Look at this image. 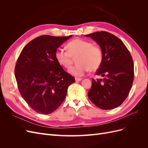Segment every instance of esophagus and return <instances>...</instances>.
I'll return each mask as SVG.
<instances>
[{"label": "esophagus", "mask_w": 148, "mask_h": 148, "mask_svg": "<svg viewBox=\"0 0 148 148\" xmlns=\"http://www.w3.org/2000/svg\"><path fill=\"white\" fill-rule=\"evenodd\" d=\"M75 80H76V82H80V81H82V78H76Z\"/></svg>", "instance_id": "34e87169"}]
</instances>
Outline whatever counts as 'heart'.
Listing matches in <instances>:
<instances>
[{
	"instance_id": "heart-1",
	"label": "heart",
	"mask_w": 148,
	"mask_h": 148,
	"mask_svg": "<svg viewBox=\"0 0 148 148\" xmlns=\"http://www.w3.org/2000/svg\"><path fill=\"white\" fill-rule=\"evenodd\" d=\"M68 51L58 49L55 53L57 62L65 69L72 64L73 58L77 57V65L69 70V73L75 77H82L89 70L94 71L101 65L103 52L100 47L93 45L91 41L79 38L75 39L66 44Z\"/></svg>"
}]
</instances>
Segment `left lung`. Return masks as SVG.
I'll return each instance as SVG.
<instances>
[{"label": "left lung", "mask_w": 148, "mask_h": 148, "mask_svg": "<svg viewBox=\"0 0 148 148\" xmlns=\"http://www.w3.org/2000/svg\"><path fill=\"white\" fill-rule=\"evenodd\" d=\"M85 36L99 44L103 60L96 71L102 79L92 78L89 99L99 108L112 109L119 107L129 95L134 79V64L132 56L123 42L115 35L99 31Z\"/></svg>", "instance_id": "1"}]
</instances>
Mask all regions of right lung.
Wrapping results in <instances>:
<instances>
[{
    "instance_id": "add662e5",
    "label": "right lung",
    "mask_w": 148,
    "mask_h": 148,
    "mask_svg": "<svg viewBox=\"0 0 148 148\" xmlns=\"http://www.w3.org/2000/svg\"><path fill=\"white\" fill-rule=\"evenodd\" d=\"M69 36L43 35L30 41L18 59L15 76L22 97L41 114L55 111L65 99L75 78L57 62L55 53Z\"/></svg>"
}]
</instances>
